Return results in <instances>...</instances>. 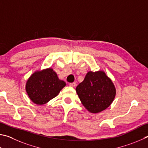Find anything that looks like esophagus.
Returning <instances> with one entry per match:
<instances>
[{
  "label": "esophagus",
  "mask_w": 148,
  "mask_h": 148,
  "mask_svg": "<svg viewBox=\"0 0 148 148\" xmlns=\"http://www.w3.org/2000/svg\"><path fill=\"white\" fill-rule=\"evenodd\" d=\"M69 86H71V87H75L76 86V83H75V82H72V83L69 84Z\"/></svg>",
  "instance_id": "34e87169"
}]
</instances>
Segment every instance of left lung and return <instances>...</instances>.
<instances>
[{
    "instance_id": "obj_1",
    "label": "left lung",
    "mask_w": 148,
    "mask_h": 148,
    "mask_svg": "<svg viewBox=\"0 0 148 148\" xmlns=\"http://www.w3.org/2000/svg\"><path fill=\"white\" fill-rule=\"evenodd\" d=\"M76 92L84 107L90 112L97 114L112 104L116 89L112 80L101 70L88 72L84 81L77 86Z\"/></svg>"
}]
</instances>
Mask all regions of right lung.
<instances>
[{"instance_id": "obj_1", "label": "right lung", "mask_w": 148, "mask_h": 148, "mask_svg": "<svg viewBox=\"0 0 148 148\" xmlns=\"http://www.w3.org/2000/svg\"><path fill=\"white\" fill-rule=\"evenodd\" d=\"M66 85L53 69L49 67L34 72L26 82L25 90L34 103L42 105L56 97Z\"/></svg>"}]
</instances>
